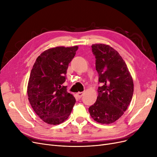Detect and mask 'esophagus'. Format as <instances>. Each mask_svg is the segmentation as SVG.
Returning <instances> with one entry per match:
<instances>
[{
    "label": "esophagus",
    "mask_w": 157,
    "mask_h": 157,
    "mask_svg": "<svg viewBox=\"0 0 157 157\" xmlns=\"http://www.w3.org/2000/svg\"><path fill=\"white\" fill-rule=\"evenodd\" d=\"M77 95L78 97L79 98H81L82 97L83 95H84V92H78V93L77 94Z\"/></svg>",
    "instance_id": "1"
}]
</instances>
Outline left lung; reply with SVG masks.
<instances>
[{"mask_svg":"<svg viewBox=\"0 0 157 157\" xmlns=\"http://www.w3.org/2000/svg\"><path fill=\"white\" fill-rule=\"evenodd\" d=\"M96 58V68L99 74L98 96L88 109L93 119L109 124L121 118L131 102L134 82L124 59L109 45L92 44Z\"/></svg>","mask_w":157,"mask_h":157,"instance_id":"left-lung-1","label":"left lung"}]
</instances>
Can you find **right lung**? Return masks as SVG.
Instances as JSON below:
<instances>
[{
  "label": "right lung",
  "mask_w": 157,
  "mask_h": 157,
  "mask_svg": "<svg viewBox=\"0 0 157 157\" xmlns=\"http://www.w3.org/2000/svg\"><path fill=\"white\" fill-rule=\"evenodd\" d=\"M78 48V46L49 48L33 66L27 85L28 99L33 111L48 124H59L67 120L76 102L62 84Z\"/></svg>",
  "instance_id": "obj_1"
}]
</instances>
